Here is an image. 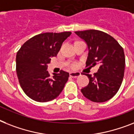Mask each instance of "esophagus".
<instances>
[{"label":"esophagus","mask_w":134,"mask_h":134,"mask_svg":"<svg viewBox=\"0 0 134 134\" xmlns=\"http://www.w3.org/2000/svg\"><path fill=\"white\" fill-rule=\"evenodd\" d=\"M81 75L80 72H71L70 73V76L71 77H73V78H76V77H79Z\"/></svg>","instance_id":"esophagus-1"}]
</instances>
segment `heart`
I'll use <instances>...</instances> for the list:
<instances>
[{"instance_id":"heart-1","label":"heart","mask_w":134,"mask_h":134,"mask_svg":"<svg viewBox=\"0 0 134 134\" xmlns=\"http://www.w3.org/2000/svg\"><path fill=\"white\" fill-rule=\"evenodd\" d=\"M73 67H75V66H73Z\"/></svg>"}]
</instances>
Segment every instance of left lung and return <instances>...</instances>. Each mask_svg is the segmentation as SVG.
Here are the masks:
<instances>
[{"instance_id": "1", "label": "left lung", "mask_w": 134, "mask_h": 134, "mask_svg": "<svg viewBox=\"0 0 134 134\" xmlns=\"http://www.w3.org/2000/svg\"><path fill=\"white\" fill-rule=\"evenodd\" d=\"M75 33L88 45L86 66L100 64L98 72L93 76L85 74L90 81L81 91L93 102H105L117 93L122 83L125 65L123 48L113 37L99 30Z\"/></svg>"}]
</instances>
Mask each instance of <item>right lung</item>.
<instances>
[{
    "instance_id": "add662e5",
    "label": "right lung",
    "mask_w": 134,
    "mask_h": 134,
    "mask_svg": "<svg viewBox=\"0 0 134 134\" xmlns=\"http://www.w3.org/2000/svg\"><path fill=\"white\" fill-rule=\"evenodd\" d=\"M71 32L44 33L30 38L16 55V72L23 91L33 100L47 102L57 98L63 90L69 73L47 70L51 58L56 57L63 42Z\"/></svg>"
}]
</instances>
